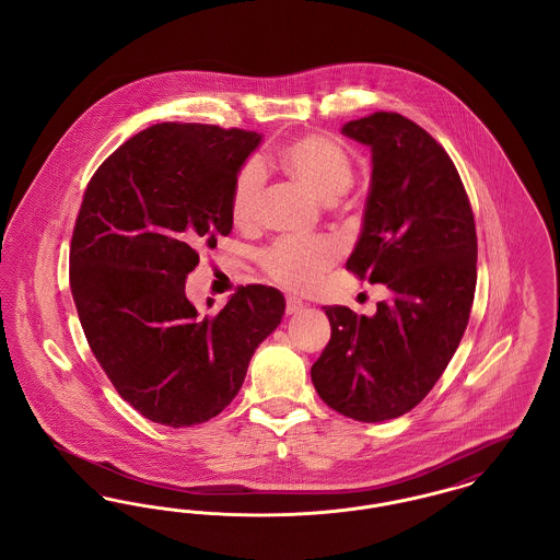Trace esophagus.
I'll return each instance as SVG.
<instances>
[{
	"label": "esophagus",
	"mask_w": 560,
	"mask_h": 560,
	"mask_svg": "<svg viewBox=\"0 0 560 560\" xmlns=\"http://www.w3.org/2000/svg\"><path fill=\"white\" fill-rule=\"evenodd\" d=\"M304 308V302L300 300V298H288V306H285V313L288 315H295V313H300Z\"/></svg>",
	"instance_id": "1"
}]
</instances>
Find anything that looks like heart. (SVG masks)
I'll return each mask as SVG.
<instances>
[{
	"mask_svg": "<svg viewBox=\"0 0 560 560\" xmlns=\"http://www.w3.org/2000/svg\"><path fill=\"white\" fill-rule=\"evenodd\" d=\"M277 167L320 201L334 203L352 187L354 170L345 149L336 142L308 133L285 144L277 158ZM265 176L256 163L243 165L231 192V215L240 226H249L258 218ZM340 258V249L329 240H281L260 254L268 277L283 288L313 290L323 275Z\"/></svg>",
	"mask_w": 560,
	"mask_h": 560,
	"instance_id": "b5f03b06",
	"label": "heart"
}]
</instances>
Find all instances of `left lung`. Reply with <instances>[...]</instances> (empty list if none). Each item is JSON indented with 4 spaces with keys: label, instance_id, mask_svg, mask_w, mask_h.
I'll return each instance as SVG.
<instances>
[{
    "label": "left lung",
    "instance_id": "1",
    "mask_svg": "<svg viewBox=\"0 0 560 560\" xmlns=\"http://www.w3.org/2000/svg\"><path fill=\"white\" fill-rule=\"evenodd\" d=\"M372 149L363 229L347 268L384 283L373 317L323 306L331 338L311 370L331 409L359 422L411 411L452 361L477 288V229L445 149L399 113L348 121Z\"/></svg>",
    "mask_w": 560,
    "mask_h": 560
}]
</instances>
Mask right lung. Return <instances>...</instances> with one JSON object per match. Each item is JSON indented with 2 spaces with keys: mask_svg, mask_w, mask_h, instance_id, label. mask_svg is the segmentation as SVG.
<instances>
[{
  "mask_svg": "<svg viewBox=\"0 0 560 560\" xmlns=\"http://www.w3.org/2000/svg\"><path fill=\"white\" fill-rule=\"evenodd\" d=\"M260 140L158 124L124 142L83 192L69 256L83 334L119 397L163 427L215 418L283 319L285 298L267 285L240 288L215 315H199L185 293L199 249L233 229V185Z\"/></svg>",
  "mask_w": 560,
  "mask_h": 560,
  "instance_id": "right-lung-1",
  "label": "right lung"
}]
</instances>
